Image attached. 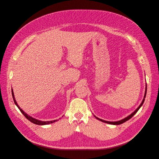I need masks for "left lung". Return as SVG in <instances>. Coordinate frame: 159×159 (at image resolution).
Segmentation results:
<instances>
[{
	"label": "left lung",
	"mask_w": 159,
	"mask_h": 159,
	"mask_svg": "<svg viewBox=\"0 0 159 159\" xmlns=\"http://www.w3.org/2000/svg\"><path fill=\"white\" fill-rule=\"evenodd\" d=\"M147 84H146V88H145V95H144V98H143V101H142V102H141V103L139 105V106L137 108V109L135 110V111H134V112H133L131 114H130L129 116H127V117H125V118H124V119H122V120H119V121H115V122H110V121H106V120H102V119H99V118H98L97 117H96L95 115H94V117L98 119V120H100V121H102V122H105V123H107V124H111V125H119V124H123L124 122H126V121H127L128 120H129L131 118H132L134 115L136 113V112L139 110V109L141 108V107L143 105V103H144V102H145V97H146V95H147Z\"/></svg>",
	"instance_id": "obj_1"
}]
</instances>
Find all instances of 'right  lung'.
<instances>
[{
	"instance_id": "obj_1",
	"label": "right lung",
	"mask_w": 159,
	"mask_h": 159,
	"mask_svg": "<svg viewBox=\"0 0 159 159\" xmlns=\"http://www.w3.org/2000/svg\"><path fill=\"white\" fill-rule=\"evenodd\" d=\"M11 91H12V98H13V100H14V103H15V105L17 106V107L19 108V110H20V111L23 114L24 116L28 120H30L31 122L35 124H37V125H47V124H52L53 122H55L56 121H57L58 120H51V121H42V120H37L31 116H30V115H28L27 113H26L21 108H20V107H19V105H18L15 99V98H14V93H13V90L12 89H11Z\"/></svg>"
}]
</instances>
